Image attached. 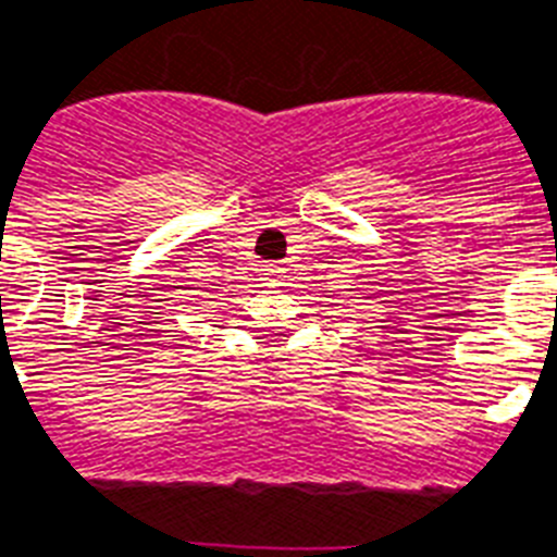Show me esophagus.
<instances>
[{"label": "esophagus", "mask_w": 557, "mask_h": 557, "mask_svg": "<svg viewBox=\"0 0 557 557\" xmlns=\"http://www.w3.org/2000/svg\"><path fill=\"white\" fill-rule=\"evenodd\" d=\"M265 280H271V283L283 280V269H280V265H269V269H265Z\"/></svg>", "instance_id": "obj_1"}]
</instances>
